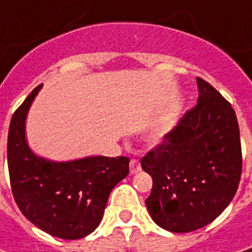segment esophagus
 Masks as SVG:
<instances>
[{
  "instance_id": "esophagus-1",
  "label": "esophagus",
  "mask_w": 252,
  "mask_h": 252,
  "mask_svg": "<svg viewBox=\"0 0 252 252\" xmlns=\"http://www.w3.org/2000/svg\"><path fill=\"white\" fill-rule=\"evenodd\" d=\"M141 169L140 167V162L137 160H131L130 161V174L133 175V174H137L139 171Z\"/></svg>"
}]
</instances>
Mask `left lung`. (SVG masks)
Listing matches in <instances>:
<instances>
[{"mask_svg":"<svg viewBox=\"0 0 252 252\" xmlns=\"http://www.w3.org/2000/svg\"><path fill=\"white\" fill-rule=\"evenodd\" d=\"M198 83V103L141 158L153 178L146 206L171 233L212 223L227 208L241 178V143L236 112L212 85Z\"/></svg>","mask_w":252,"mask_h":252,"instance_id":"obj_1","label":"left lung"}]
</instances>
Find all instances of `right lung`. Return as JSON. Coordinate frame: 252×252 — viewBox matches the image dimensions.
I'll list each match as a JSON object with an SVG mask.
<instances>
[{"mask_svg":"<svg viewBox=\"0 0 252 252\" xmlns=\"http://www.w3.org/2000/svg\"><path fill=\"white\" fill-rule=\"evenodd\" d=\"M39 85L14 113L8 131V169L22 215L47 234L78 240L101 223L112 189L129 174V158L88 156L53 161L34 153L26 139V118Z\"/></svg>","mask_w":252,"mask_h":252,"instance_id":"add662e5","label":"right lung"}]
</instances>
